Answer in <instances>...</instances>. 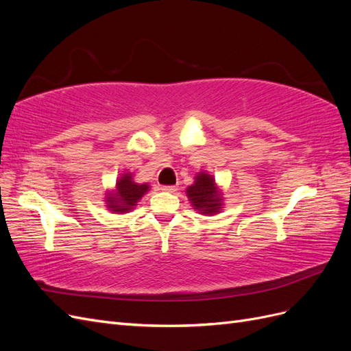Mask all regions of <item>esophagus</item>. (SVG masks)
<instances>
[{"label":"esophagus","mask_w":351,"mask_h":351,"mask_svg":"<svg viewBox=\"0 0 351 351\" xmlns=\"http://www.w3.org/2000/svg\"><path fill=\"white\" fill-rule=\"evenodd\" d=\"M161 190H162V192L173 193V192H176V190H177V186H162Z\"/></svg>","instance_id":"34e87169"}]
</instances>
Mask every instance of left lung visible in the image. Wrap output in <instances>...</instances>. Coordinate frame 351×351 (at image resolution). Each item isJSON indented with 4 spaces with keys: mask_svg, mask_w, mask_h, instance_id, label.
<instances>
[{
    "mask_svg": "<svg viewBox=\"0 0 351 351\" xmlns=\"http://www.w3.org/2000/svg\"><path fill=\"white\" fill-rule=\"evenodd\" d=\"M186 195L193 209L202 215H215L224 208V193L217 184L215 177L206 171L196 174L195 183L186 189Z\"/></svg>",
    "mask_w": 351,
    "mask_h": 351,
    "instance_id": "8db88e82",
    "label": "left lung"
}]
</instances>
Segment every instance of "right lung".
Returning <instances> with one entry per match:
<instances>
[{"mask_svg":"<svg viewBox=\"0 0 351 351\" xmlns=\"http://www.w3.org/2000/svg\"><path fill=\"white\" fill-rule=\"evenodd\" d=\"M149 183H137L134 174L125 171L117 178L115 186L105 192V208L112 214H127L132 212L134 206L147 192H149Z\"/></svg>","mask_w":351,"mask_h":351,"instance_id":"1","label":"right lung"}]
</instances>
